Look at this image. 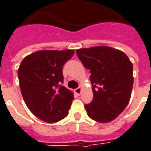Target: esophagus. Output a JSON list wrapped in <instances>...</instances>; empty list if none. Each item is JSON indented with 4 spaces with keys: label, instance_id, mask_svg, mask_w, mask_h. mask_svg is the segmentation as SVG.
<instances>
[{
    "label": "esophagus",
    "instance_id": "34e87169",
    "mask_svg": "<svg viewBox=\"0 0 151 151\" xmlns=\"http://www.w3.org/2000/svg\"><path fill=\"white\" fill-rule=\"evenodd\" d=\"M81 89H82V88H81V87H79V88H76V89H75V92H76V93L77 95H81Z\"/></svg>",
    "mask_w": 151,
    "mask_h": 151
}]
</instances>
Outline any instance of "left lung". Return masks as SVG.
Instances as JSON below:
<instances>
[{"label": "left lung", "mask_w": 151, "mask_h": 151, "mask_svg": "<svg viewBox=\"0 0 151 151\" xmlns=\"http://www.w3.org/2000/svg\"><path fill=\"white\" fill-rule=\"evenodd\" d=\"M76 53L91 73L93 99L84 106L88 115L99 123L112 121L131 98L132 63L124 52L109 46L80 49Z\"/></svg>", "instance_id": "left-lung-1"}]
</instances>
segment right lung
Returning a JSON list of instances; mask_svg holds the SVG:
<instances>
[{
  "instance_id": "obj_1",
  "label": "right lung",
  "mask_w": 151,
  "mask_h": 151,
  "mask_svg": "<svg viewBox=\"0 0 151 151\" xmlns=\"http://www.w3.org/2000/svg\"><path fill=\"white\" fill-rule=\"evenodd\" d=\"M73 50H40L23 58L18 70L23 100L36 117L55 123L68 115L73 93L62 86L63 67Z\"/></svg>"
}]
</instances>
